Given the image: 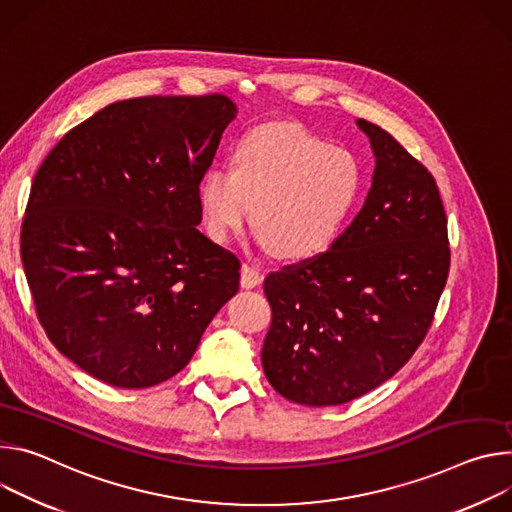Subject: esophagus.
Returning <instances> with one entry per match:
<instances>
[{"instance_id":"34e87169","label":"esophagus","mask_w":512,"mask_h":512,"mask_svg":"<svg viewBox=\"0 0 512 512\" xmlns=\"http://www.w3.org/2000/svg\"><path fill=\"white\" fill-rule=\"evenodd\" d=\"M260 282H262V274L256 268H252L248 264H242V268H240V285H242V289H256Z\"/></svg>"}]
</instances>
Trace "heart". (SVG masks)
<instances>
[{"mask_svg":"<svg viewBox=\"0 0 512 512\" xmlns=\"http://www.w3.org/2000/svg\"><path fill=\"white\" fill-rule=\"evenodd\" d=\"M364 191L360 160L297 124L254 128L232 170L209 168L199 183L207 236L227 244L252 219L258 244L287 262L323 256L344 234Z\"/></svg>","mask_w":512,"mask_h":512,"instance_id":"b5f03b06","label":"heart"}]
</instances>
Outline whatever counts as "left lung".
<instances>
[{
    "label": "left lung",
    "mask_w": 512,
    "mask_h": 512,
    "mask_svg": "<svg viewBox=\"0 0 512 512\" xmlns=\"http://www.w3.org/2000/svg\"><path fill=\"white\" fill-rule=\"evenodd\" d=\"M356 126L376 162L360 213L323 256L264 280V374L307 407L350 403L399 372L423 342L449 272L435 179L388 132Z\"/></svg>",
    "instance_id": "1"
}]
</instances>
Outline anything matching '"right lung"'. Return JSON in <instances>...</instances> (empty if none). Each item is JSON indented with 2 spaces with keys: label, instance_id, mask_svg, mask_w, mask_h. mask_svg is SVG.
<instances>
[{
  "label": "right lung",
  "instance_id": "1",
  "mask_svg": "<svg viewBox=\"0 0 512 512\" xmlns=\"http://www.w3.org/2000/svg\"><path fill=\"white\" fill-rule=\"evenodd\" d=\"M236 113L225 95L116 101L40 164L22 264L48 339L89 376L173 378L238 293L240 260L197 230L199 183Z\"/></svg>",
  "mask_w": 512,
  "mask_h": 512
}]
</instances>
